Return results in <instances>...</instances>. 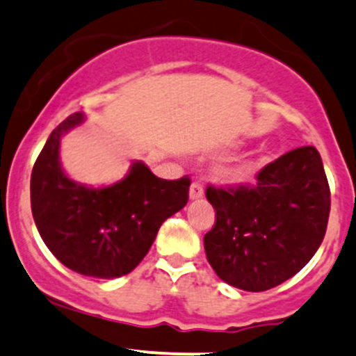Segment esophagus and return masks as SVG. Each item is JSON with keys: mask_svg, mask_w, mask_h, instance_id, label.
<instances>
[{"mask_svg": "<svg viewBox=\"0 0 356 356\" xmlns=\"http://www.w3.org/2000/svg\"><path fill=\"white\" fill-rule=\"evenodd\" d=\"M204 196V188L200 181H194L189 188V197L191 200H200Z\"/></svg>", "mask_w": 356, "mask_h": 356, "instance_id": "esophagus-1", "label": "esophagus"}]
</instances>
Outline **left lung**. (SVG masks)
I'll list each match as a JSON object with an SVG mask.
<instances>
[{"label": "left lung", "mask_w": 356, "mask_h": 356, "mask_svg": "<svg viewBox=\"0 0 356 356\" xmlns=\"http://www.w3.org/2000/svg\"><path fill=\"white\" fill-rule=\"evenodd\" d=\"M256 179V186L207 188L216 211L204 235L207 259L218 278L245 291L269 290L297 275L319 249L331 209L314 147L291 149Z\"/></svg>", "instance_id": "8db88e82"}]
</instances>
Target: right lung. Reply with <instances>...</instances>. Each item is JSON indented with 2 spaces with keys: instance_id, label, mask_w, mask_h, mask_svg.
I'll return each mask as SVG.
<instances>
[{
  "instance_id": "obj_1",
  "label": "right lung",
  "mask_w": 356,
  "mask_h": 356,
  "mask_svg": "<svg viewBox=\"0 0 356 356\" xmlns=\"http://www.w3.org/2000/svg\"><path fill=\"white\" fill-rule=\"evenodd\" d=\"M76 112L47 138L30 177L33 222L66 268L93 278H119L141 263L163 222L186 207L191 179L165 181L143 162L107 188L76 184L59 163L61 136L83 122Z\"/></svg>"
}]
</instances>
